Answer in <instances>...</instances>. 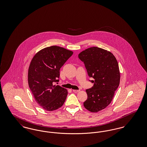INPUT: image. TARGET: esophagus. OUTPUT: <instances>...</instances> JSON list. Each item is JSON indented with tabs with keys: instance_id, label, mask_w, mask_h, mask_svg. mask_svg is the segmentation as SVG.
Listing matches in <instances>:
<instances>
[{
	"instance_id": "1",
	"label": "esophagus",
	"mask_w": 147,
	"mask_h": 147,
	"mask_svg": "<svg viewBox=\"0 0 147 147\" xmlns=\"http://www.w3.org/2000/svg\"><path fill=\"white\" fill-rule=\"evenodd\" d=\"M79 91H80V90H73V91L74 92H79Z\"/></svg>"
}]
</instances>
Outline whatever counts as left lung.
Listing matches in <instances>:
<instances>
[{
  "label": "left lung",
  "mask_w": 147,
  "mask_h": 147,
  "mask_svg": "<svg viewBox=\"0 0 147 147\" xmlns=\"http://www.w3.org/2000/svg\"><path fill=\"white\" fill-rule=\"evenodd\" d=\"M78 57L84 62L89 77L94 79L89 80L93 86L86 90L88 98L84 106L91 112L100 111L111 103L119 87V64L111 52L97 47L84 50Z\"/></svg>",
  "instance_id": "8db88e82"
}]
</instances>
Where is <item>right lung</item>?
Masks as SVG:
<instances>
[{
  "mask_svg": "<svg viewBox=\"0 0 147 147\" xmlns=\"http://www.w3.org/2000/svg\"><path fill=\"white\" fill-rule=\"evenodd\" d=\"M73 53L69 50L53 46L38 52L30 63L28 86L37 103L45 110H57L65 101L67 89L54 83L59 82L60 69Z\"/></svg>",
  "mask_w": 147,
  "mask_h": 147,
  "instance_id": "obj_1",
  "label": "right lung"
}]
</instances>
